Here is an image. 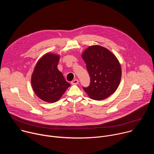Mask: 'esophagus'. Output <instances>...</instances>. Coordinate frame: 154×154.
<instances>
[{"instance_id": "obj_1", "label": "esophagus", "mask_w": 154, "mask_h": 154, "mask_svg": "<svg viewBox=\"0 0 154 154\" xmlns=\"http://www.w3.org/2000/svg\"><path fill=\"white\" fill-rule=\"evenodd\" d=\"M78 83H79V80H77V79H74V80H72L71 82L72 85H77Z\"/></svg>"}]
</instances>
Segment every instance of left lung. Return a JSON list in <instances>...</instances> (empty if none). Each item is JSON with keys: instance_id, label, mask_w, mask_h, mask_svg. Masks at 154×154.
Returning <instances> with one entry per match:
<instances>
[{"instance_id": "left-lung-1", "label": "left lung", "mask_w": 154, "mask_h": 154, "mask_svg": "<svg viewBox=\"0 0 154 154\" xmlns=\"http://www.w3.org/2000/svg\"><path fill=\"white\" fill-rule=\"evenodd\" d=\"M82 58L90 77V85L83 88L89 97L101 100L115 92L122 74L115 55L105 48L92 46L84 51Z\"/></svg>"}]
</instances>
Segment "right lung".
<instances>
[{
    "label": "right lung",
    "instance_id": "add662e5",
    "mask_svg": "<svg viewBox=\"0 0 154 154\" xmlns=\"http://www.w3.org/2000/svg\"><path fill=\"white\" fill-rule=\"evenodd\" d=\"M60 57L46 54L38 61L32 75V86L36 96L42 100L57 102L70 84L57 68Z\"/></svg>",
    "mask_w": 154,
    "mask_h": 154
}]
</instances>
